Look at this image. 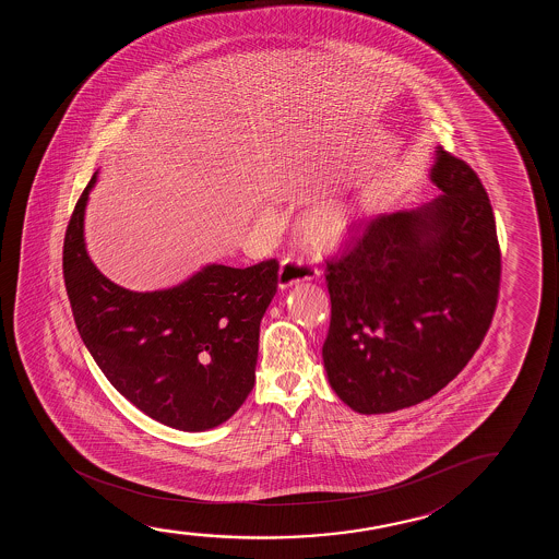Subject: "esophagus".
<instances>
[{
  "instance_id": "1",
  "label": "esophagus",
  "mask_w": 559,
  "mask_h": 559,
  "mask_svg": "<svg viewBox=\"0 0 559 559\" xmlns=\"http://www.w3.org/2000/svg\"><path fill=\"white\" fill-rule=\"evenodd\" d=\"M317 275H319V269L313 267L311 263L296 260V258H286L281 263V271H278V286L284 290V288H290L294 284L311 281Z\"/></svg>"
}]
</instances>
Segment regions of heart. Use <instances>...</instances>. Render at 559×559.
Listing matches in <instances>:
<instances>
[{"mask_svg":"<svg viewBox=\"0 0 559 559\" xmlns=\"http://www.w3.org/2000/svg\"><path fill=\"white\" fill-rule=\"evenodd\" d=\"M355 212L345 202H324L299 219L301 240L314 252H334L352 235Z\"/></svg>","mask_w":559,"mask_h":559,"instance_id":"1","label":"heart"}]
</instances>
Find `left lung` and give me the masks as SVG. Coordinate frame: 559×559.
Masks as SVG:
<instances>
[{
	"mask_svg": "<svg viewBox=\"0 0 559 559\" xmlns=\"http://www.w3.org/2000/svg\"><path fill=\"white\" fill-rule=\"evenodd\" d=\"M431 181L439 199L378 215L326 261L322 359L332 390L360 414L433 397L474 357L497 309L502 263L481 179L439 146Z\"/></svg>",
	"mask_w": 559,
	"mask_h": 559,
	"instance_id": "obj_1",
	"label": "left lung"
}]
</instances>
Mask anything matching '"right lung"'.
<instances>
[{"mask_svg":"<svg viewBox=\"0 0 559 559\" xmlns=\"http://www.w3.org/2000/svg\"><path fill=\"white\" fill-rule=\"evenodd\" d=\"M95 179L78 199L62 246L78 332L108 382L141 413L183 431L215 428L252 391L278 261L246 269L214 263L168 290H126L85 252L84 212Z\"/></svg>","mask_w":559,"mask_h":559,"instance_id":"right-lung-1","label":"right lung"}]
</instances>
